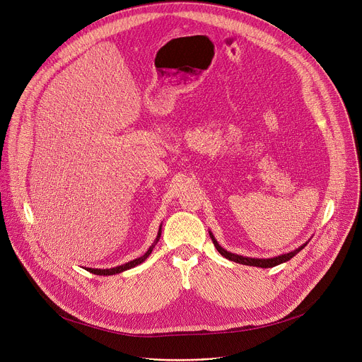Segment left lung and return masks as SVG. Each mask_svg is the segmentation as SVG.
Here are the masks:
<instances>
[{
    "label": "left lung",
    "instance_id": "8db88e82",
    "mask_svg": "<svg viewBox=\"0 0 362 362\" xmlns=\"http://www.w3.org/2000/svg\"><path fill=\"white\" fill-rule=\"evenodd\" d=\"M209 235H211V238H212V242H214V245H215V247L218 249V252L223 256V257H226V259H229V261H232V262H236V264H242V265H247V267H256V268H274V267H276V265H281V264H284V262H288L289 259H292V257L298 253V252H300L306 245H308V242H305V243H302L299 247H296L295 250H292V252H288V253H282V255H278V256H274V257H249V256H242V255H238V253H232V252H228L226 249H223L219 243H218V240L215 239V236H214V233L209 230Z\"/></svg>",
    "mask_w": 362,
    "mask_h": 362
}]
</instances>
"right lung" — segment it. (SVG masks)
<instances>
[{
    "mask_svg": "<svg viewBox=\"0 0 362 362\" xmlns=\"http://www.w3.org/2000/svg\"><path fill=\"white\" fill-rule=\"evenodd\" d=\"M160 235H162V225H160V228H159V232H158L156 239H154L153 245L147 249V252H146L144 255H141L140 257H136V259H133V261L127 262V264H123V265H119V267H116V268H110V269H95V268H86V269H87L90 274H94V275H103V276L116 275V274H122V272H124V271H127V269H132V268H134V267H137V265L143 264V262L147 259L148 255H150V253H151V250H153V247L156 246V243L159 242Z\"/></svg>",
    "mask_w": 362,
    "mask_h": 362,
    "instance_id": "right-lung-1",
    "label": "right lung"
}]
</instances>
